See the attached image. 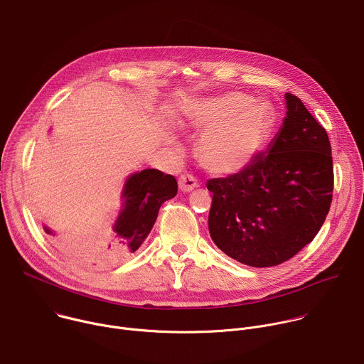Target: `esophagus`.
<instances>
[{"label":"esophagus","mask_w":364,"mask_h":364,"mask_svg":"<svg viewBox=\"0 0 364 364\" xmlns=\"http://www.w3.org/2000/svg\"><path fill=\"white\" fill-rule=\"evenodd\" d=\"M178 187L181 191H191L196 187H198V181L191 174H183L178 178Z\"/></svg>","instance_id":"obj_1"}]
</instances>
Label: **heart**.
I'll use <instances>...</instances> for the list:
<instances>
[{"mask_svg": "<svg viewBox=\"0 0 364 364\" xmlns=\"http://www.w3.org/2000/svg\"><path fill=\"white\" fill-rule=\"evenodd\" d=\"M230 92L208 101L203 108L207 129L200 144V156L215 173H234L246 167L256 156L272 126V114L264 102Z\"/></svg>", "mask_w": 364, "mask_h": 364, "instance_id": "obj_1", "label": "heart"}]
</instances>
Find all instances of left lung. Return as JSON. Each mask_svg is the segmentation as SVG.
Listing matches in <instances>:
<instances>
[{
	"mask_svg": "<svg viewBox=\"0 0 364 364\" xmlns=\"http://www.w3.org/2000/svg\"><path fill=\"white\" fill-rule=\"evenodd\" d=\"M282 130L240 173L211 178L208 230L231 259L272 267L316 237L333 198V159L326 130L301 100L286 94Z\"/></svg>",
	"mask_w": 364,
	"mask_h": 364,
	"instance_id": "8db88e82",
	"label": "left lung"
}]
</instances>
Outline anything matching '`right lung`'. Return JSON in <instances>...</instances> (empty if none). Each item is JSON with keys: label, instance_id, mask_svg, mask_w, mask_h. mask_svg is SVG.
<instances>
[{"label": "right lung", "instance_id": "right-lung-1", "mask_svg": "<svg viewBox=\"0 0 364 364\" xmlns=\"http://www.w3.org/2000/svg\"><path fill=\"white\" fill-rule=\"evenodd\" d=\"M177 180L157 168H147L134 173L123 190V211L114 224L108 238L94 247H75L67 237L57 235V243L73 249L85 263L108 266L134 253L150 234L160 207L164 201L177 194ZM46 232L55 235L50 228Z\"/></svg>", "mask_w": 364, "mask_h": 364}]
</instances>
